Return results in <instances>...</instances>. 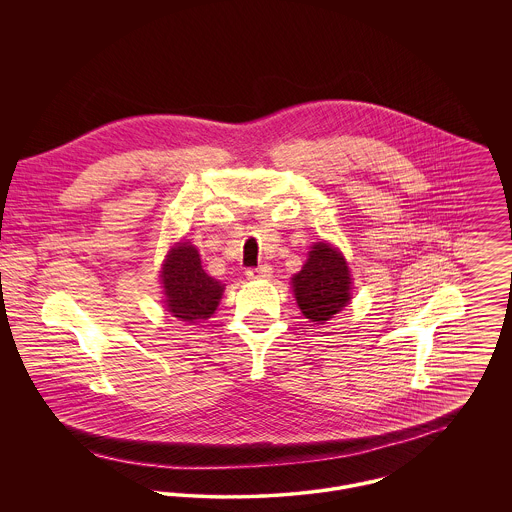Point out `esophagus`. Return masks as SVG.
<instances>
[{
  "instance_id": "34e87169",
  "label": "esophagus",
  "mask_w": 512,
  "mask_h": 512,
  "mask_svg": "<svg viewBox=\"0 0 512 512\" xmlns=\"http://www.w3.org/2000/svg\"><path fill=\"white\" fill-rule=\"evenodd\" d=\"M246 276H248V280H266L272 276V268L268 264H262L258 268H248Z\"/></svg>"
}]
</instances>
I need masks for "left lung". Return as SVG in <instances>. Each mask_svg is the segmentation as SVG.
<instances>
[{"label":"left lung","instance_id":"1","mask_svg":"<svg viewBox=\"0 0 512 512\" xmlns=\"http://www.w3.org/2000/svg\"><path fill=\"white\" fill-rule=\"evenodd\" d=\"M293 293L301 313L317 323L339 313L351 299V274L341 252L319 242L299 274L293 276Z\"/></svg>","mask_w":512,"mask_h":512}]
</instances>
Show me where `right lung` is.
<instances>
[{"label": "right lung", "mask_w": 512, "mask_h": 512, "mask_svg": "<svg viewBox=\"0 0 512 512\" xmlns=\"http://www.w3.org/2000/svg\"><path fill=\"white\" fill-rule=\"evenodd\" d=\"M167 307L173 317L187 323L209 319L219 305L222 286L201 266L199 252L191 244H179L167 256L161 272Z\"/></svg>", "instance_id": "add662e5"}]
</instances>
